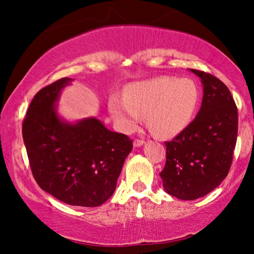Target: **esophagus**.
I'll use <instances>...</instances> for the list:
<instances>
[{
  "instance_id": "34e87169",
  "label": "esophagus",
  "mask_w": 254,
  "mask_h": 254,
  "mask_svg": "<svg viewBox=\"0 0 254 254\" xmlns=\"http://www.w3.org/2000/svg\"><path fill=\"white\" fill-rule=\"evenodd\" d=\"M143 144H144V141L143 140H140V139H136V140H134V142H133V145H134L135 148L142 147Z\"/></svg>"
}]
</instances>
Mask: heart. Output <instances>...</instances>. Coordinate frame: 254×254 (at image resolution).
<instances>
[{"mask_svg": "<svg viewBox=\"0 0 254 254\" xmlns=\"http://www.w3.org/2000/svg\"><path fill=\"white\" fill-rule=\"evenodd\" d=\"M198 103L199 91L194 81L163 76L132 84L127 95L112 96L109 107L124 131L133 130L147 113L150 130L158 136L170 137L190 123Z\"/></svg>", "mask_w": 254, "mask_h": 254, "instance_id": "obj_1", "label": "heart"}]
</instances>
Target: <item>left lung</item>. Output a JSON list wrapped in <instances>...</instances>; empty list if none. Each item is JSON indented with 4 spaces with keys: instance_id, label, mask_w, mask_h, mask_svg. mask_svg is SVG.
Masks as SVG:
<instances>
[{
    "instance_id": "8db88e82",
    "label": "left lung",
    "mask_w": 254,
    "mask_h": 254,
    "mask_svg": "<svg viewBox=\"0 0 254 254\" xmlns=\"http://www.w3.org/2000/svg\"><path fill=\"white\" fill-rule=\"evenodd\" d=\"M189 70L203 85L201 106L194 121L166 142L160 173L165 190L183 200L207 195L225 179L238 136V109L226 85L207 72Z\"/></svg>"
}]
</instances>
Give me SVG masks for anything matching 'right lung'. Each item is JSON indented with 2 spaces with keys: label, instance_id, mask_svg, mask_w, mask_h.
<instances>
[{
  "label": "right lung",
  "instance_id": "add662e5",
  "mask_svg": "<svg viewBox=\"0 0 254 254\" xmlns=\"http://www.w3.org/2000/svg\"><path fill=\"white\" fill-rule=\"evenodd\" d=\"M71 81L65 77L36 94L22 124L23 142L42 190L68 205L96 207L113 195L132 140L94 117H60V94Z\"/></svg>",
  "mask_w": 254,
  "mask_h": 254
}]
</instances>
